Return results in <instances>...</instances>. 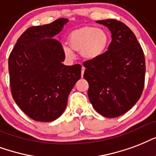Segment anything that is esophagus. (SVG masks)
<instances>
[{
    "instance_id": "1",
    "label": "esophagus",
    "mask_w": 156,
    "mask_h": 156,
    "mask_svg": "<svg viewBox=\"0 0 156 156\" xmlns=\"http://www.w3.org/2000/svg\"><path fill=\"white\" fill-rule=\"evenodd\" d=\"M84 69H85V68H84V67H82V70H81V76H83V75H84Z\"/></svg>"
}]
</instances>
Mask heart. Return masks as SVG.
<instances>
[{"instance_id": "b5f03b06", "label": "heart", "mask_w": 156, "mask_h": 156, "mask_svg": "<svg viewBox=\"0 0 156 156\" xmlns=\"http://www.w3.org/2000/svg\"><path fill=\"white\" fill-rule=\"evenodd\" d=\"M109 43V36L102 28L86 27L76 30L68 37L69 47H63L65 55L73 58L74 51L81 52L86 61H94L104 54Z\"/></svg>"}]
</instances>
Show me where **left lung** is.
Returning a JSON list of instances; mask_svg holds the SVG:
<instances>
[{
    "mask_svg": "<svg viewBox=\"0 0 156 156\" xmlns=\"http://www.w3.org/2000/svg\"><path fill=\"white\" fill-rule=\"evenodd\" d=\"M109 29L108 51L94 61L84 62L88 96L99 114L115 118L127 112L139 100L144 88V54L133 32L115 19L98 20Z\"/></svg>",
    "mask_w": 156,
    "mask_h": 156,
    "instance_id": "1",
    "label": "left lung"
}]
</instances>
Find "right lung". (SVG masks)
I'll list each match as a JSON object with an SVG mask.
<instances>
[{
	"label": "right lung",
	"mask_w": 156,
	"mask_h": 156,
	"mask_svg": "<svg viewBox=\"0 0 156 156\" xmlns=\"http://www.w3.org/2000/svg\"><path fill=\"white\" fill-rule=\"evenodd\" d=\"M67 23L68 19H59L27 29L9 54L13 98L25 114L37 121H54L61 116L70 92L81 76L80 65L62 63L65 54L56 40Z\"/></svg>",
	"instance_id": "right-lung-1"
}]
</instances>
